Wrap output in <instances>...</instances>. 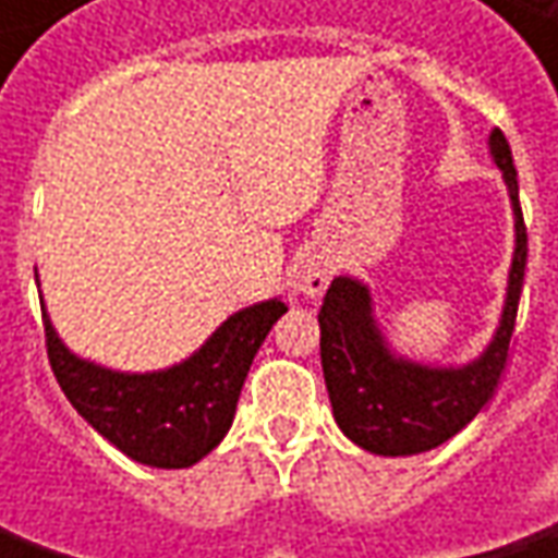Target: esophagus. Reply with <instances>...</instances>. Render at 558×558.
Here are the masks:
<instances>
[{"label": "esophagus", "instance_id": "1", "mask_svg": "<svg viewBox=\"0 0 558 558\" xmlns=\"http://www.w3.org/2000/svg\"><path fill=\"white\" fill-rule=\"evenodd\" d=\"M291 286H294V291L307 294V298H316L329 286V269L323 267L319 260H313V257H304L291 269Z\"/></svg>", "mask_w": 558, "mask_h": 558}]
</instances>
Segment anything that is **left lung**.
<instances>
[{"mask_svg": "<svg viewBox=\"0 0 558 558\" xmlns=\"http://www.w3.org/2000/svg\"><path fill=\"white\" fill-rule=\"evenodd\" d=\"M490 155L504 170L515 210V254L500 329L490 348L462 369H432L395 356L373 323L369 291L338 276L319 311V356L338 428L378 457H413L450 440L494 397L509 360L527 264V229L519 177L504 130L490 133Z\"/></svg>", "mask_w": 558, "mask_h": 558, "instance_id": "8db88e82", "label": "left lung"}]
</instances>
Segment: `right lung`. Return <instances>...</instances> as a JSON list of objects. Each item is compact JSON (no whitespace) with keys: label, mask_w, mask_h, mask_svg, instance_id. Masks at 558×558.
<instances>
[{"label":"right lung","mask_w":558,"mask_h":558,"mask_svg":"<svg viewBox=\"0 0 558 558\" xmlns=\"http://www.w3.org/2000/svg\"><path fill=\"white\" fill-rule=\"evenodd\" d=\"M286 311L282 301L245 307L229 316L198 354L173 369L145 375L86 363L58 341L46 313L43 326L49 366L76 413L130 460L185 469L223 440L251 360Z\"/></svg>","instance_id":"obj_1"}]
</instances>
